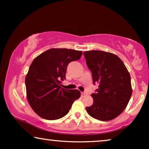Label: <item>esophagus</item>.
Returning a JSON list of instances; mask_svg holds the SVG:
<instances>
[{"mask_svg": "<svg viewBox=\"0 0 149 149\" xmlns=\"http://www.w3.org/2000/svg\"><path fill=\"white\" fill-rule=\"evenodd\" d=\"M87 95V93L86 92H82L81 93V97H85Z\"/></svg>", "mask_w": 149, "mask_h": 149, "instance_id": "esophagus-1", "label": "esophagus"}]
</instances>
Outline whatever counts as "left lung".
<instances>
[{
	"mask_svg": "<svg viewBox=\"0 0 149 149\" xmlns=\"http://www.w3.org/2000/svg\"><path fill=\"white\" fill-rule=\"evenodd\" d=\"M83 55L93 83H99L96 92L91 94L93 104L86 111L100 121L113 120L125 110L132 96L130 73L121 59L111 53L92 50Z\"/></svg>",
	"mask_w": 149,
	"mask_h": 149,
	"instance_id": "1",
	"label": "left lung"
}]
</instances>
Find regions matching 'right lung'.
<instances>
[{"mask_svg":"<svg viewBox=\"0 0 149 149\" xmlns=\"http://www.w3.org/2000/svg\"><path fill=\"white\" fill-rule=\"evenodd\" d=\"M82 52L68 49L47 50L32 61L26 76L28 103L33 111L47 120L64 117L74 100L81 96L77 89L61 87L68 64L78 60Z\"/></svg>","mask_w":149,"mask_h":149,"instance_id":"1","label":"right lung"}]
</instances>
